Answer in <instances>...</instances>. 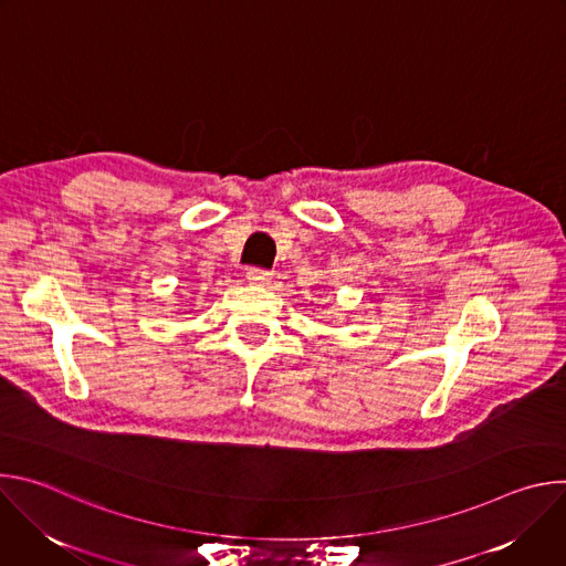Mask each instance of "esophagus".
Wrapping results in <instances>:
<instances>
[{"label": "esophagus", "instance_id": "34e87169", "mask_svg": "<svg viewBox=\"0 0 566 566\" xmlns=\"http://www.w3.org/2000/svg\"><path fill=\"white\" fill-rule=\"evenodd\" d=\"M247 280H249L251 284L266 286V284L271 282V273H269V271H264V269H251V271L247 273Z\"/></svg>", "mask_w": 566, "mask_h": 566}]
</instances>
